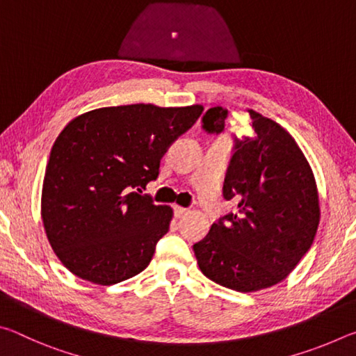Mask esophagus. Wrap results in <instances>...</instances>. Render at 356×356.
Returning <instances> with one entry per match:
<instances>
[{
	"label": "esophagus",
	"mask_w": 356,
	"mask_h": 356,
	"mask_svg": "<svg viewBox=\"0 0 356 356\" xmlns=\"http://www.w3.org/2000/svg\"><path fill=\"white\" fill-rule=\"evenodd\" d=\"M186 213H188V209L180 207V206L174 207V216H176V218H182V216H185Z\"/></svg>",
	"instance_id": "1"
}]
</instances>
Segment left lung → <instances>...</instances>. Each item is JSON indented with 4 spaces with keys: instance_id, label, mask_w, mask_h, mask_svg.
<instances>
[{
    "instance_id": "1",
    "label": "left lung",
    "mask_w": 356,
    "mask_h": 356,
    "mask_svg": "<svg viewBox=\"0 0 356 356\" xmlns=\"http://www.w3.org/2000/svg\"><path fill=\"white\" fill-rule=\"evenodd\" d=\"M248 111L254 134L234 140L222 184V197L238 201L237 212L193 245L201 272L237 292L284 280L311 248L321 220L314 174L298 144L275 120ZM226 118L225 108H210L202 129L220 135Z\"/></svg>"
}]
</instances>
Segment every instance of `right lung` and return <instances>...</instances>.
Returning <instances> with one entry per match:
<instances>
[{
	"instance_id": "obj_1",
	"label": "right lung",
	"mask_w": 356,
	"mask_h": 356,
	"mask_svg": "<svg viewBox=\"0 0 356 356\" xmlns=\"http://www.w3.org/2000/svg\"><path fill=\"white\" fill-rule=\"evenodd\" d=\"M201 105L99 108L76 116L53 144L42 185V221L69 272L94 284L141 273L172 220L141 195L168 147L193 127Z\"/></svg>"
}]
</instances>
